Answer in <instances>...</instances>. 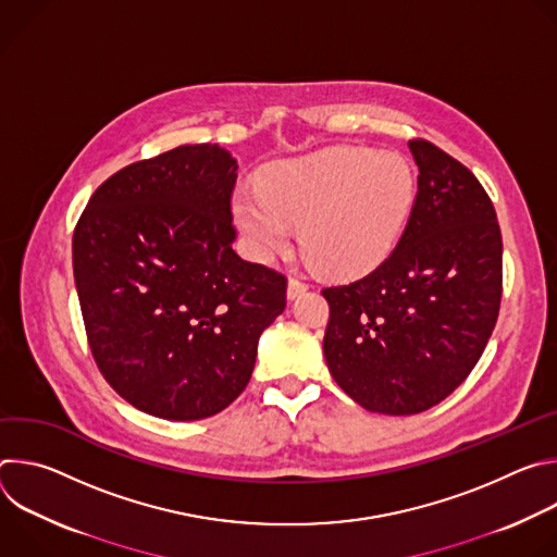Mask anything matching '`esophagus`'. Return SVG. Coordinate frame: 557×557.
<instances>
[{"label":"esophagus","instance_id":"1","mask_svg":"<svg viewBox=\"0 0 557 557\" xmlns=\"http://www.w3.org/2000/svg\"><path fill=\"white\" fill-rule=\"evenodd\" d=\"M306 288H308V284H306L301 277H290V280H288V299L299 297Z\"/></svg>","mask_w":557,"mask_h":557}]
</instances>
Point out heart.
Masks as SVG:
<instances>
[{
  "mask_svg": "<svg viewBox=\"0 0 557 557\" xmlns=\"http://www.w3.org/2000/svg\"><path fill=\"white\" fill-rule=\"evenodd\" d=\"M260 196L240 194L233 211L256 258L290 247L322 273L357 275L379 267L399 243L414 205V174L406 158L368 147H333L264 172Z\"/></svg>",
  "mask_w": 557,
  "mask_h": 557,
  "instance_id": "obj_1",
  "label": "heart"
}]
</instances>
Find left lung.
Wrapping results in <instances>:
<instances>
[{
    "label": "left lung",
    "mask_w": 557,
    "mask_h": 557,
    "mask_svg": "<svg viewBox=\"0 0 557 557\" xmlns=\"http://www.w3.org/2000/svg\"><path fill=\"white\" fill-rule=\"evenodd\" d=\"M419 189L394 251L366 277L322 290L324 357L361 408L408 417L449 396L479 363L503 297L492 198L462 163L412 138Z\"/></svg>",
    "instance_id": "1"
}]
</instances>
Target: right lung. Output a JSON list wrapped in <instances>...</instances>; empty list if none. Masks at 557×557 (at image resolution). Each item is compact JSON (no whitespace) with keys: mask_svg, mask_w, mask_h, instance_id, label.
<instances>
[{"mask_svg":"<svg viewBox=\"0 0 557 557\" xmlns=\"http://www.w3.org/2000/svg\"><path fill=\"white\" fill-rule=\"evenodd\" d=\"M235 178L220 145H181L112 174L74 226L92 357L151 417L198 421L233 404L286 306V275L233 251Z\"/></svg>","mask_w":557,"mask_h":557,"instance_id":"obj_1","label":"right lung"}]
</instances>
